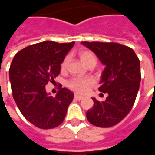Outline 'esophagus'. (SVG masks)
I'll return each instance as SVG.
<instances>
[{
    "label": "esophagus",
    "instance_id": "esophagus-1",
    "mask_svg": "<svg viewBox=\"0 0 155 155\" xmlns=\"http://www.w3.org/2000/svg\"><path fill=\"white\" fill-rule=\"evenodd\" d=\"M83 96H81V95H79V94H74V99L75 100H77V101H81L83 99Z\"/></svg>",
    "mask_w": 155,
    "mask_h": 155
}]
</instances>
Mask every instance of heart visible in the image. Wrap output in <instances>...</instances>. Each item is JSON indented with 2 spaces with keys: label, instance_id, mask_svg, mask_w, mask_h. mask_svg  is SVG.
Wrapping results in <instances>:
<instances>
[{
  "label": "heart",
  "instance_id": "b5f03b06",
  "mask_svg": "<svg viewBox=\"0 0 155 155\" xmlns=\"http://www.w3.org/2000/svg\"><path fill=\"white\" fill-rule=\"evenodd\" d=\"M78 55L82 61V63L84 64L86 66L90 64H94L96 63V58L94 56V54L90 51H81L78 53ZM68 64V57L64 58V60L61 63V68L64 70L67 67ZM93 81L91 79L88 78H73L71 81L68 82V86L71 88V90H73L75 92L78 93H85L89 90V88L91 85L93 84Z\"/></svg>",
  "mask_w": 155,
  "mask_h": 155
}]
</instances>
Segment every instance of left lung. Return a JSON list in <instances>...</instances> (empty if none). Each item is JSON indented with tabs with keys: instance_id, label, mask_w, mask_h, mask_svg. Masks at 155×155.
<instances>
[{
	"instance_id": "1",
	"label": "left lung",
	"mask_w": 155,
	"mask_h": 155,
	"mask_svg": "<svg viewBox=\"0 0 155 155\" xmlns=\"http://www.w3.org/2000/svg\"><path fill=\"white\" fill-rule=\"evenodd\" d=\"M81 44L105 65L99 91L108 94L102 102L92 98L94 106L87 111V120L95 126H114L130 113L134 104L141 81L140 60L133 49L119 43L83 41Z\"/></svg>"
}]
</instances>
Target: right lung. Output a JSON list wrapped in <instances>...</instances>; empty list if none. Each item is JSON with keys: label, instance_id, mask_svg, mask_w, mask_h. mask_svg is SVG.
Wrapping results in <instances>:
<instances>
[{"label": "right lung", "instance_id": "1", "mask_svg": "<svg viewBox=\"0 0 155 155\" xmlns=\"http://www.w3.org/2000/svg\"><path fill=\"white\" fill-rule=\"evenodd\" d=\"M74 42L43 41L22 49L15 54L9 71L12 95L29 122L43 130L53 129L64 120L74 94L61 88L55 97L45 91L61 72V64Z\"/></svg>", "mask_w": 155, "mask_h": 155}]
</instances>
